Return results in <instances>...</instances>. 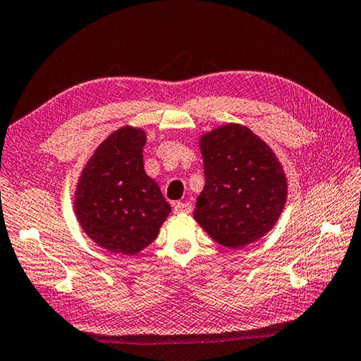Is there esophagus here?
Returning a JSON list of instances; mask_svg holds the SVG:
<instances>
[{
    "instance_id": "1",
    "label": "esophagus",
    "mask_w": 361,
    "mask_h": 361,
    "mask_svg": "<svg viewBox=\"0 0 361 361\" xmlns=\"http://www.w3.org/2000/svg\"><path fill=\"white\" fill-rule=\"evenodd\" d=\"M192 204L190 202H176L174 204V214H190L192 212Z\"/></svg>"
}]
</instances>
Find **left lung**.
Here are the masks:
<instances>
[{
	"label": "left lung",
	"instance_id": "8db88e82",
	"mask_svg": "<svg viewBox=\"0 0 361 361\" xmlns=\"http://www.w3.org/2000/svg\"><path fill=\"white\" fill-rule=\"evenodd\" d=\"M200 147L206 185L195 220L226 248L259 240L274 228L288 198V180L274 151L240 124L202 135Z\"/></svg>",
	"mask_w": 361,
	"mask_h": 361
}]
</instances>
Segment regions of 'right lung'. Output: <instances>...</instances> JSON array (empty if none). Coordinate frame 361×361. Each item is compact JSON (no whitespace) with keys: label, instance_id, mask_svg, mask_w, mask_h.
<instances>
[{"label":"right lung","instance_id":"add662e5","mask_svg":"<svg viewBox=\"0 0 361 361\" xmlns=\"http://www.w3.org/2000/svg\"><path fill=\"white\" fill-rule=\"evenodd\" d=\"M146 133L113 132L92 154L75 190V215L87 237L111 253L133 256L151 245L171 212L142 161Z\"/></svg>","mask_w":361,"mask_h":361}]
</instances>
